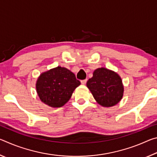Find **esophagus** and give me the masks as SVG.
<instances>
[{"instance_id":"34e87169","label":"esophagus","mask_w":157,"mask_h":157,"mask_svg":"<svg viewBox=\"0 0 157 157\" xmlns=\"http://www.w3.org/2000/svg\"><path fill=\"white\" fill-rule=\"evenodd\" d=\"M86 82H87V79H82V80H81V83L82 84H85L86 83Z\"/></svg>"}]
</instances>
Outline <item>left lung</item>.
I'll list each match as a JSON object with an SVG mask.
<instances>
[{"label": "left lung", "mask_w": 157, "mask_h": 157, "mask_svg": "<svg viewBox=\"0 0 157 157\" xmlns=\"http://www.w3.org/2000/svg\"><path fill=\"white\" fill-rule=\"evenodd\" d=\"M86 86L95 100L103 107H112L122 99L123 86L118 74L105 68H98L94 72Z\"/></svg>", "instance_id": "obj_1"}]
</instances>
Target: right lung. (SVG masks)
I'll list each match as a JSON object with an SVG mask.
<instances>
[{"label":"right lung","mask_w":157,"mask_h":157,"mask_svg":"<svg viewBox=\"0 0 157 157\" xmlns=\"http://www.w3.org/2000/svg\"><path fill=\"white\" fill-rule=\"evenodd\" d=\"M79 84L80 82L75 74L58 66L42 73L37 79L36 88L44 103L52 107H61L68 102Z\"/></svg>","instance_id":"obj_1"}]
</instances>
